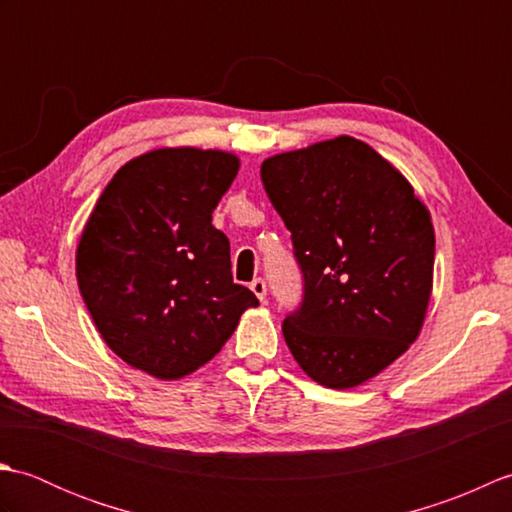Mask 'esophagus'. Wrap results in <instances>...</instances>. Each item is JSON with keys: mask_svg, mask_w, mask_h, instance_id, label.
<instances>
[{"mask_svg": "<svg viewBox=\"0 0 512 512\" xmlns=\"http://www.w3.org/2000/svg\"><path fill=\"white\" fill-rule=\"evenodd\" d=\"M250 290H253L255 292V297L259 299V301H266V281L264 279H253V281H250Z\"/></svg>", "mask_w": 512, "mask_h": 512, "instance_id": "34e87169", "label": "esophagus"}]
</instances>
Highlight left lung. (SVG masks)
<instances>
[{
  "mask_svg": "<svg viewBox=\"0 0 512 512\" xmlns=\"http://www.w3.org/2000/svg\"><path fill=\"white\" fill-rule=\"evenodd\" d=\"M292 233L303 301L284 339L319 385L352 389L418 339L433 288L431 213L363 140L339 136L262 162Z\"/></svg>",
  "mask_w": 512,
  "mask_h": 512,
  "instance_id": "obj_1",
  "label": "left lung"
}]
</instances>
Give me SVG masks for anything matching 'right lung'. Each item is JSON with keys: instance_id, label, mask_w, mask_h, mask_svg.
Segmentation results:
<instances>
[{"instance_id": "right-lung-1", "label": "right lung", "mask_w": 512, "mask_h": 512, "mask_svg": "<svg viewBox=\"0 0 512 512\" xmlns=\"http://www.w3.org/2000/svg\"><path fill=\"white\" fill-rule=\"evenodd\" d=\"M237 171L220 149L147 151L114 173L83 226L81 297L107 347L149 376H189L259 306L233 281L231 246L211 224Z\"/></svg>"}]
</instances>
